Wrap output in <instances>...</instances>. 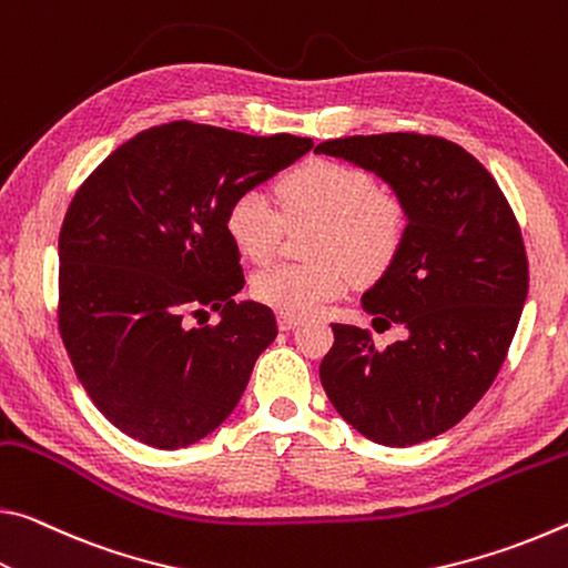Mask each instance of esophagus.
I'll list each match as a JSON object with an SVG mask.
<instances>
[{
  "instance_id": "1",
  "label": "esophagus",
  "mask_w": 568,
  "mask_h": 568,
  "mask_svg": "<svg viewBox=\"0 0 568 568\" xmlns=\"http://www.w3.org/2000/svg\"><path fill=\"white\" fill-rule=\"evenodd\" d=\"M302 320L294 317V314H278V329L282 332H290L294 327H300Z\"/></svg>"
}]
</instances>
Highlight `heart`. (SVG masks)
<instances>
[{
  "instance_id": "1",
  "label": "heart",
  "mask_w": 568,
  "mask_h": 568,
  "mask_svg": "<svg viewBox=\"0 0 568 568\" xmlns=\"http://www.w3.org/2000/svg\"><path fill=\"white\" fill-rule=\"evenodd\" d=\"M284 216L314 219L312 262L276 264L251 278V292L282 314L306 317L347 290L352 274L375 278L395 262L405 241V209L397 196L377 189L357 165L310 161L276 185ZM226 234L248 262L272 258L282 219L258 191H244L229 203Z\"/></svg>"
}]
</instances>
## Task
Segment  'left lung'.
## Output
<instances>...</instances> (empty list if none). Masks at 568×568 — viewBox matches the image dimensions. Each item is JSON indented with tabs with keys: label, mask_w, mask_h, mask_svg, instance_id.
<instances>
[{
	"label": "left lung",
	"mask_w": 568,
	"mask_h": 568,
	"mask_svg": "<svg viewBox=\"0 0 568 568\" xmlns=\"http://www.w3.org/2000/svg\"><path fill=\"white\" fill-rule=\"evenodd\" d=\"M314 153L375 173L405 209L395 262L362 294L375 324L407 337L377 349L369 329L332 324L322 387L345 420L389 448L450 430L494 385L528 294L514 211L483 165L435 135H352Z\"/></svg>",
	"instance_id": "left-lung-1"
}]
</instances>
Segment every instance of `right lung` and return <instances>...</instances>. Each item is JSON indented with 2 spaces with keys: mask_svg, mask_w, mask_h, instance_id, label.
I'll return each instance as SVG.
<instances>
[{
  "mask_svg": "<svg viewBox=\"0 0 568 568\" xmlns=\"http://www.w3.org/2000/svg\"><path fill=\"white\" fill-rule=\"evenodd\" d=\"M310 138H254L171 123L102 161L60 231V334L98 410L130 438L179 450L234 413L276 339L266 304L241 300L229 203L312 151ZM221 311L185 328V311Z\"/></svg>",
  "mask_w": 568,
  "mask_h": 568,
  "instance_id": "obj_1",
  "label": "right lung"
}]
</instances>
